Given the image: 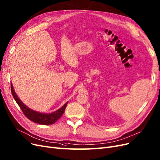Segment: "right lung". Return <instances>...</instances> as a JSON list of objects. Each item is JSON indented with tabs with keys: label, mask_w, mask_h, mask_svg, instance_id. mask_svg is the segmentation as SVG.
<instances>
[{
	"label": "right lung",
	"mask_w": 160,
	"mask_h": 160,
	"mask_svg": "<svg viewBox=\"0 0 160 160\" xmlns=\"http://www.w3.org/2000/svg\"><path fill=\"white\" fill-rule=\"evenodd\" d=\"M11 93L12 94V96L14 99L16 101V102L20 108V109L23 112L24 116L27 117L28 119L32 121L34 123H39V124L42 125H50L53 124L56 121L58 120L60 117L62 116L64 114V112L65 110V108L66 107L68 102L66 104L62 106L60 108L56 111L48 113V114H44V113H40L37 111H34L32 109H30V108L26 106L24 103L19 99V98L17 95L16 92H15L14 88L12 86V84L11 83Z\"/></svg>",
	"instance_id": "add662e5"
}]
</instances>
